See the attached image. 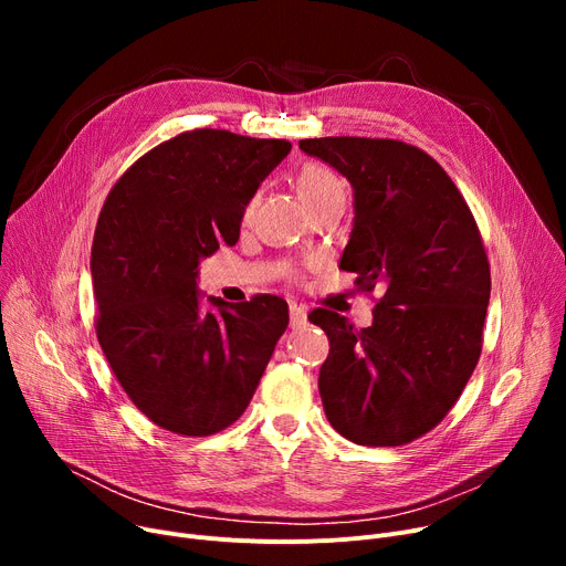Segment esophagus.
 Listing matches in <instances>:
<instances>
[{"label":"esophagus","mask_w":566,"mask_h":566,"mask_svg":"<svg viewBox=\"0 0 566 566\" xmlns=\"http://www.w3.org/2000/svg\"><path fill=\"white\" fill-rule=\"evenodd\" d=\"M289 316H291V328H303V325L307 323V310L298 303L289 305Z\"/></svg>","instance_id":"34e87169"}]
</instances>
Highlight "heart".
I'll list each match as a JSON object with an SVG mask.
<instances>
[{
    "label": "heart",
    "instance_id": "heart-1",
    "mask_svg": "<svg viewBox=\"0 0 566 566\" xmlns=\"http://www.w3.org/2000/svg\"><path fill=\"white\" fill-rule=\"evenodd\" d=\"M295 188H298L301 197L310 206V211L325 203L344 201L346 199V186L335 169L321 163H307L295 174ZM259 197H250V201L243 208V222H250L256 213Z\"/></svg>",
    "mask_w": 566,
    "mask_h": 566
}]
</instances>
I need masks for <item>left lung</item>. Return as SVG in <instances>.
Instances as JSON below:
<instances>
[{
  "label": "left lung",
  "mask_w": 566,
  "mask_h": 566,
  "mask_svg": "<svg viewBox=\"0 0 566 566\" xmlns=\"http://www.w3.org/2000/svg\"><path fill=\"white\" fill-rule=\"evenodd\" d=\"M344 174L355 197L342 271L382 291L369 328L331 310L310 321L331 339L318 392L333 429L367 448L431 431L461 397L482 353L491 268L482 233L448 176L399 139H301Z\"/></svg>",
  "instance_id": "obj_1"
}]
</instances>
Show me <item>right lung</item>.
<instances>
[{"label":"right lung","instance_id":"add662e5","mask_svg":"<svg viewBox=\"0 0 566 566\" xmlns=\"http://www.w3.org/2000/svg\"><path fill=\"white\" fill-rule=\"evenodd\" d=\"M289 151L286 139L188 130L135 160L103 203L96 337L130 401L171 433L213 436L241 418L286 331L277 295L203 312L197 268L235 245L245 203Z\"/></svg>","mask_w":566,"mask_h":566}]
</instances>
